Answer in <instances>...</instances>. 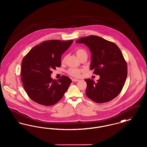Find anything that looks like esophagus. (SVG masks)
<instances>
[{
  "label": "esophagus",
  "mask_w": 147,
  "mask_h": 147,
  "mask_svg": "<svg viewBox=\"0 0 147 147\" xmlns=\"http://www.w3.org/2000/svg\"><path fill=\"white\" fill-rule=\"evenodd\" d=\"M71 80H72V82H78L79 80V79H72Z\"/></svg>",
  "instance_id": "34e87169"
}]
</instances>
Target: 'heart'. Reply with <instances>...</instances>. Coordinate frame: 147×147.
I'll return each instance as SVG.
<instances>
[{
    "mask_svg": "<svg viewBox=\"0 0 147 147\" xmlns=\"http://www.w3.org/2000/svg\"><path fill=\"white\" fill-rule=\"evenodd\" d=\"M76 54L80 61L82 60L85 57H88V55H87L86 52L82 49H78L76 51ZM67 57H68L67 55L64 56V57L62 60V63H65L66 62ZM67 72L69 75L73 76V77H78L80 76V74L82 72V70L78 69H74V68H70L68 70Z\"/></svg>",
    "mask_w": 147,
    "mask_h": 147,
    "instance_id": "1",
    "label": "heart"
}]
</instances>
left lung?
<instances>
[{
    "instance_id": "left-lung-1",
    "label": "left lung",
    "mask_w": 147,
    "mask_h": 147,
    "mask_svg": "<svg viewBox=\"0 0 147 147\" xmlns=\"http://www.w3.org/2000/svg\"><path fill=\"white\" fill-rule=\"evenodd\" d=\"M76 43H84L91 53L90 69L100 76L95 82L85 79L86 96L97 103L109 102L117 97L127 79V66L119 47L114 43L97 36L82 37Z\"/></svg>"
}]
</instances>
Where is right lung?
Returning <instances> with one entry per match:
<instances>
[{"mask_svg": "<svg viewBox=\"0 0 147 147\" xmlns=\"http://www.w3.org/2000/svg\"><path fill=\"white\" fill-rule=\"evenodd\" d=\"M73 40H51L35 46L24 57L21 64V80L29 98L37 104L55 105L63 98L71 83L69 77L53 80L52 69L61 65V56Z\"/></svg>", "mask_w": 147, "mask_h": 147, "instance_id": "add662e5", "label": "right lung"}]
</instances>
